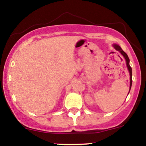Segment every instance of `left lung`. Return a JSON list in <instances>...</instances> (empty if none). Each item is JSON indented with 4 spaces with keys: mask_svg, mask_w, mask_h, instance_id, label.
Instances as JSON below:
<instances>
[{
    "mask_svg": "<svg viewBox=\"0 0 146 146\" xmlns=\"http://www.w3.org/2000/svg\"><path fill=\"white\" fill-rule=\"evenodd\" d=\"M114 48H115V49L117 50V51H119L120 52V53H121L122 55H123V56L124 57L125 60H126V64H127V66H128V71L129 72H130V88H131V86H132V68L130 67V64H129V62H130V60H129V58L128 56V55L126 54V53H125L124 51L122 50V48L120 47L119 45L117 44H114L113 45Z\"/></svg>",
    "mask_w": 146,
    "mask_h": 146,
    "instance_id": "8db88e82",
    "label": "left lung"
}]
</instances>
